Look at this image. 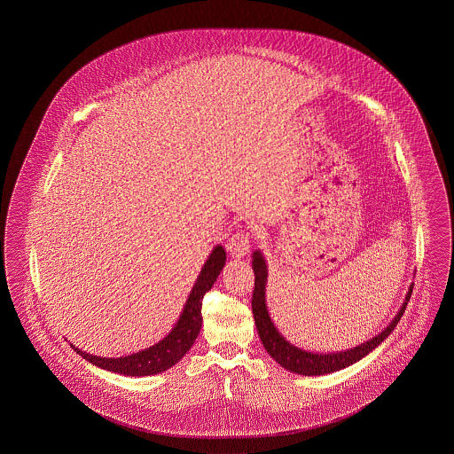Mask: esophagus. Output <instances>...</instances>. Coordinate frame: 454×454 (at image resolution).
<instances>
[{"label":"esophagus","mask_w":454,"mask_h":454,"mask_svg":"<svg viewBox=\"0 0 454 454\" xmlns=\"http://www.w3.org/2000/svg\"><path fill=\"white\" fill-rule=\"evenodd\" d=\"M249 245H251L249 234L236 233L230 239V243L226 245V247H228V251H230V254L233 258H243V256H247V251H249Z\"/></svg>","instance_id":"obj_1"}]
</instances>
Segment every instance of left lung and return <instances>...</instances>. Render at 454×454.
<instances>
[{"mask_svg":"<svg viewBox=\"0 0 454 454\" xmlns=\"http://www.w3.org/2000/svg\"><path fill=\"white\" fill-rule=\"evenodd\" d=\"M253 271H254V289H253V300H251V308H253V317L258 328V334L262 338V346L268 351V355L278 361L279 366H283L288 372L302 374V376H323L328 372H340L343 368H348L355 364L361 357L366 356L372 353L376 346L385 341L386 338L396 328L399 319L403 317L408 301L411 298L412 285L408 289L406 300L401 304L398 313L395 319L386 326L378 336L372 338L370 341L355 346L346 351H336V353H311L301 349L294 344L289 343L285 340V336L276 330L275 323L271 321V317L268 313L266 306V281H268V268L266 262L262 258V251L253 253Z\"/></svg>","mask_w":454,"mask_h":454,"instance_id":"8db88e82","label":"left lung"}]
</instances>
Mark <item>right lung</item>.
I'll return each mask as SVG.
<instances>
[{
	"instance_id": "1",
	"label": "right lung",
	"mask_w": 454,
	"mask_h": 454,
	"mask_svg": "<svg viewBox=\"0 0 454 454\" xmlns=\"http://www.w3.org/2000/svg\"><path fill=\"white\" fill-rule=\"evenodd\" d=\"M224 262H226V251L221 245H218L211 251L205 266L201 268L200 276H198L192 293L186 300V304L183 308V313L179 315L178 323L160 343L153 344L143 351L121 357L95 356V355H90L86 351L78 349L73 344H69V346L82 359L90 361L98 368L124 374V376H152V374L169 370L190 351L194 340L198 338L200 330H201V323H203V317H201L203 296L215 285L216 278L220 276L221 270L224 266Z\"/></svg>"
}]
</instances>
